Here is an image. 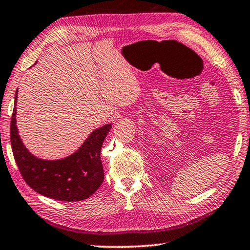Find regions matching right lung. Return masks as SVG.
Segmentation results:
<instances>
[{
  "mask_svg": "<svg viewBox=\"0 0 250 250\" xmlns=\"http://www.w3.org/2000/svg\"><path fill=\"white\" fill-rule=\"evenodd\" d=\"M18 91L15 93L17 104ZM17 108L12 113L10 136L12 151L21 176L40 195L60 201H80L97 191L104 182V173L100 151L110 131L105 125L90 134L80 149L61 160H42L32 156L18 134Z\"/></svg>",
  "mask_w": 250,
  "mask_h": 250,
  "instance_id": "right-lung-1",
  "label": "right lung"
}]
</instances>
